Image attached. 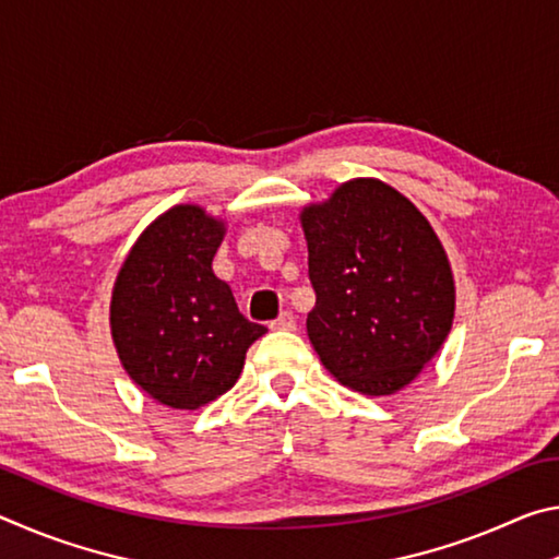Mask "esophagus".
<instances>
[{
    "instance_id": "1",
    "label": "esophagus",
    "mask_w": 559,
    "mask_h": 559,
    "mask_svg": "<svg viewBox=\"0 0 559 559\" xmlns=\"http://www.w3.org/2000/svg\"><path fill=\"white\" fill-rule=\"evenodd\" d=\"M273 330H296V316L290 310H283V313L271 323Z\"/></svg>"
}]
</instances>
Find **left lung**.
Returning <instances> with one entry per match:
<instances>
[{"label": "left lung", "instance_id": "8db88e82", "mask_svg": "<svg viewBox=\"0 0 559 559\" xmlns=\"http://www.w3.org/2000/svg\"><path fill=\"white\" fill-rule=\"evenodd\" d=\"M316 306L308 337L340 384L386 396L449 337L456 283L427 216L382 179L357 177L300 212Z\"/></svg>", "mask_w": 559, "mask_h": 559}]
</instances>
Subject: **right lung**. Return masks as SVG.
Masks as SVG:
<instances>
[{
  "label": "right lung",
  "instance_id": "1",
  "mask_svg": "<svg viewBox=\"0 0 559 559\" xmlns=\"http://www.w3.org/2000/svg\"><path fill=\"white\" fill-rule=\"evenodd\" d=\"M226 234L200 204H175L132 243L110 296L120 365L155 402L200 409L229 392L266 328L246 320L212 261Z\"/></svg>",
  "mask_w": 559,
  "mask_h": 559
}]
</instances>
